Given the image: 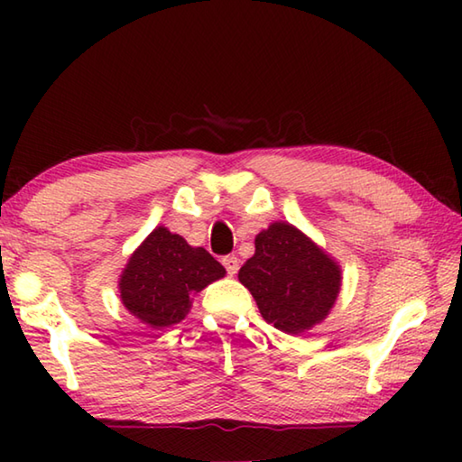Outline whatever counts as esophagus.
Wrapping results in <instances>:
<instances>
[{"instance_id":"esophagus-1","label":"esophagus","mask_w":462,"mask_h":462,"mask_svg":"<svg viewBox=\"0 0 462 462\" xmlns=\"http://www.w3.org/2000/svg\"><path fill=\"white\" fill-rule=\"evenodd\" d=\"M222 264L226 267V271H228V275L234 277V275H236V273H238L240 261H238V256L228 254V256H224V259H222Z\"/></svg>"}]
</instances>
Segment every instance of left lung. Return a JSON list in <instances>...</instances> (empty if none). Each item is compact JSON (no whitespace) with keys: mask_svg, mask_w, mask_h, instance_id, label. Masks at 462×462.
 Instances as JSON below:
<instances>
[{"mask_svg":"<svg viewBox=\"0 0 462 462\" xmlns=\"http://www.w3.org/2000/svg\"><path fill=\"white\" fill-rule=\"evenodd\" d=\"M238 281L253 293L264 322L285 334L322 324L342 287L338 261L289 222H273L256 234L254 254Z\"/></svg>","mask_w":462,"mask_h":462,"instance_id":"obj_1","label":"left lung"}]
</instances>
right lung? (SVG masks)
<instances>
[{"mask_svg":"<svg viewBox=\"0 0 462 462\" xmlns=\"http://www.w3.org/2000/svg\"><path fill=\"white\" fill-rule=\"evenodd\" d=\"M224 275L226 269L206 248L156 226L120 273V300L136 319L161 330L185 319L195 293Z\"/></svg>","mask_w":462,"mask_h":462,"instance_id":"1","label":"right lung"}]
</instances>
